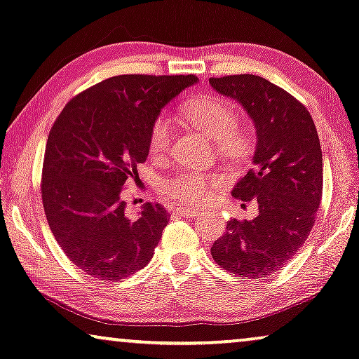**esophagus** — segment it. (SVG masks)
<instances>
[{
    "mask_svg": "<svg viewBox=\"0 0 359 359\" xmlns=\"http://www.w3.org/2000/svg\"><path fill=\"white\" fill-rule=\"evenodd\" d=\"M172 210H174V213L180 215V217H185V218H192L197 215V210L192 207H184V205H177V207H174Z\"/></svg>",
    "mask_w": 359,
    "mask_h": 359,
    "instance_id": "esophagus-1",
    "label": "esophagus"
}]
</instances>
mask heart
Listing matches in <instances>:
<instances>
[{
    "label": "heart",
    "mask_w": 359,
    "mask_h": 359,
    "mask_svg": "<svg viewBox=\"0 0 359 359\" xmlns=\"http://www.w3.org/2000/svg\"><path fill=\"white\" fill-rule=\"evenodd\" d=\"M182 116L187 123L215 140L218 154L233 164H243L252 152V137L246 130L236 126V108L226 100L205 95L189 100L182 107ZM172 140V124L169 118L161 114L154 119L149 133V154L161 157L169 151ZM228 177L222 172H202L184 169L162 177L157 184L165 198L174 200L185 207H200L217 198L226 187Z\"/></svg>",
    "instance_id": "obj_1"
}]
</instances>
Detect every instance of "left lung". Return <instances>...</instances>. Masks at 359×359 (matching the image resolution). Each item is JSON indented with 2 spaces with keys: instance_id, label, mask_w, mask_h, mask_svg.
I'll use <instances>...</instances> for the list:
<instances>
[{
  "instance_id": "8db88e82",
  "label": "left lung",
  "mask_w": 359,
  "mask_h": 359,
  "mask_svg": "<svg viewBox=\"0 0 359 359\" xmlns=\"http://www.w3.org/2000/svg\"><path fill=\"white\" fill-rule=\"evenodd\" d=\"M210 85L236 100L255 124L252 169L231 195L259 205L255 219H229L212 256L231 274L262 279L287 264L309 238L322 200V147L307 108L269 80L243 74L210 79Z\"/></svg>"
}]
</instances>
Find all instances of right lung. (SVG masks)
<instances>
[{"instance_id": "obj_1", "label": "right lung", "mask_w": 359, "mask_h": 359, "mask_svg": "<svg viewBox=\"0 0 359 359\" xmlns=\"http://www.w3.org/2000/svg\"><path fill=\"white\" fill-rule=\"evenodd\" d=\"M195 75H118L79 93L49 133L42 165L47 223L67 257L85 274L119 280L154 256L169 223L159 203L126 217L124 184L149 154L161 109Z\"/></svg>"}]
</instances>
